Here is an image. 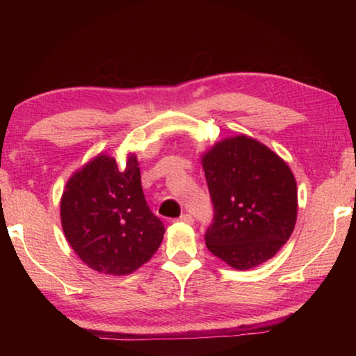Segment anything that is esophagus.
Wrapping results in <instances>:
<instances>
[{
  "label": "esophagus",
  "instance_id": "1",
  "mask_svg": "<svg viewBox=\"0 0 356 356\" xmlns=\"http://www.w3.org/2000/svg\"><path fill=\"white\" fill-rule=\"evenodd\" d=\"M179 221L185 222V225H193V222H195V218H193V216H191L190 213H184V215L179 218Z\"/></svg>",
  "mask_w": 356,
  "mask_h": 356
}]
</instances>
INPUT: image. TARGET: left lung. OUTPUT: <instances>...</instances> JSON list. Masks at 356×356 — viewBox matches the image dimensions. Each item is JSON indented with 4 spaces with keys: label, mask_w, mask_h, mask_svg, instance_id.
Listing matches in <instances>:
<instances>
[{
    "label": "left lung",
    "mask_w": 356,
    "mask_h": 356,
    "mask_svg": "<svg viewBox=\"0 0 356 356\" xmlns=\"http://www.w3.org/2000/svg\"><path fill=\"white\" fill-rule=\"evenodd\" d=\"M215 215L206 245L236 270L272 259L297 222V182L291 168L246 135L215 143L201 156Z\"/></svg>",
    "instance_id": "obj_1"
}]
</instances>
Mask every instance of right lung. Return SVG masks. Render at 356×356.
<instances>
[{"mask_svg":"<svg viewBox=\"0 0 356 356\" xmlns=\"http://www.w3.org/2000/svg\"><path fill=\"white\" fill-rule=\"evenodd\" d=\"M59 209L72 250L99 273H134L163 240L165 226L144 200L140 163L131 152L124 170L106 154L76 170L65 184Z\"/></svg>","mask_w":356,"mask_h":356,"instance_id":"1","label":"right lung"}]
</instances>
